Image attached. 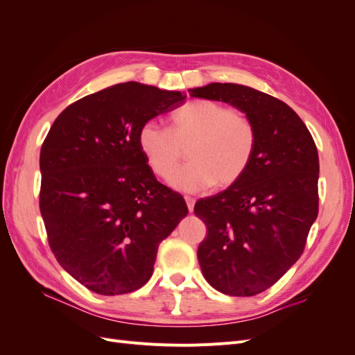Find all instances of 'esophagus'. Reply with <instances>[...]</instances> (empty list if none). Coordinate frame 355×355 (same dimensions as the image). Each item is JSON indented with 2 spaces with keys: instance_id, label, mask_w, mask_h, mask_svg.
I'll use <instances>...</instances> for the list:
<instances>
[{
  "instance_id": "esophagus-1",
  "label": "esophagus",
  "mask_w": 355,
  "mask_h": 355,
  "mask_svg": "<svg viewBox=\"0 0 355 355\" xmlns=\"http://www.w3.org/2000/svg\"><path fill=\"white\" fill-rule=\"evenodd\" d=\"M185 201H187L188 210H189V211H194V206H196V198H192V197H185Z\"/></svg>"
}]
</instances>
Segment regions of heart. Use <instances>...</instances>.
Returning <instances> with one entry per match:
<instances>
[{
    "label": "heart",
    "instance_id": "heart-1",
    "mask_svg": "<svg viewBox=\"0 0 355 355\" xmlns=\"http://www.w3.org/2000/svg\"><path fill=\"white\" fill-rule=\"evenodd\" d=\"M171 127L146 121L137 145L148 166L159 178H170L184 149L191 159L170 182L185 192L211 185L228 188L245 175L257 148L256 124L245 114L216 101L198 99L170 116Z\"/></svg>",
    "mask_w": 355,
    "mask_h": 355
}]
</instances>
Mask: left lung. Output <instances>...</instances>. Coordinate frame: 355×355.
<instances>
[{"label":"left lung","mask_w":355,"mask_h":355,"mask_svg":"<svg viewBox=\"0 0 355 355\" xmlns=\"http://www.w3.org/2000/svg\"><path fill=\"white\" fill-rule=\"evenodd\" d=\"M189 94L230 103L257 128L245 175L194 207L207 227L197 252L204 278L225 295L254 296L304 253L318 214L317 146L297 114L271 94L232 83H211Z\"/></svg>","instance_id":"8db88e82"}]
</instances>
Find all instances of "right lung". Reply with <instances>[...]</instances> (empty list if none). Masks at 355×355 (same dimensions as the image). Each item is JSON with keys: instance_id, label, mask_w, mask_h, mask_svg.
<instances>
[{"instance_id": "right-lung-1", "label": "right lung", "mask_w": 355, "mask_h": 355, "mask_svg": "<svg viewBox=\"0 0 355 355\" xmlns=\"http://www.w3.org/2000/svg\"><path fill=\"white\" fill-rule=\"evenodd\" d=\"M185 102L135 81L71 103L40 154V210L49 245L75 280L99 295L141 288L159 243L188 207L159 184L137 145L141 125Z\"/></svg>"}]
</instances>
